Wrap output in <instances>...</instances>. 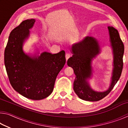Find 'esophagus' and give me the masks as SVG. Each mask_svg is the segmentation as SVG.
<instances>
[{"label":"esophagus","mask_w":128,"mask_h":128,"mask_svg":"<svg viewBox=\"0 0 128 128\" xmlns=\"http://www.w3.org/2000/svg\"><path fill=\"white\" fill-rule=\"evenodd\" d=\"M70 57V54H68V53L66 54V60H68Z\"/></svg>","instance_id":"esophagus-1"}]
</instances>
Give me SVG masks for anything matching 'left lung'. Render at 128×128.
Wrapping results in <instances>:
<instances>
[{
  "instance_id": "left-lung-1",
  "label": "left lung",
  "mask_w": 128,
  "mask_h": 128,
  "mask_svg": "<svg viewBox=\"0 0 128 128\" xmlns=\"http://www.w3.org/2000/svg\"><path fill=\"white\" fill-rule=\"evenodd\" d=\"M110 46L114 56L113 69L110 87L104 92H96L91 88L88 80L92 76V60L100 53L98 40L92 36H86L81 42L73 44L70 51L73 55L67 61L76 75L73 89L80 99L95 102L101 100L111 92L121 76L123 68L124 46L115 28L108 26Z\"/></svg>"
}]
</instances>
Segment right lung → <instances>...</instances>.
Segmentation results:
<instances>
[{"mask_svg": "<svg viewBox=\"0 0 128 128\" xmlns=\"http://www.w3.org/2000/svg\"><path fill=\"white\" fill-rule=\"evenodd\" d=\"M35 22V19H28L12 30L4 51V64L14 90L27 98L41 100L52 92L66 60L64 50L55 54L43 52L40 55L24 52V43Z\"/></svg>", "mask_w": 128, "mask_h": 128, "instance_id": "obj_1", "label": "right lung"}]
</instances>
